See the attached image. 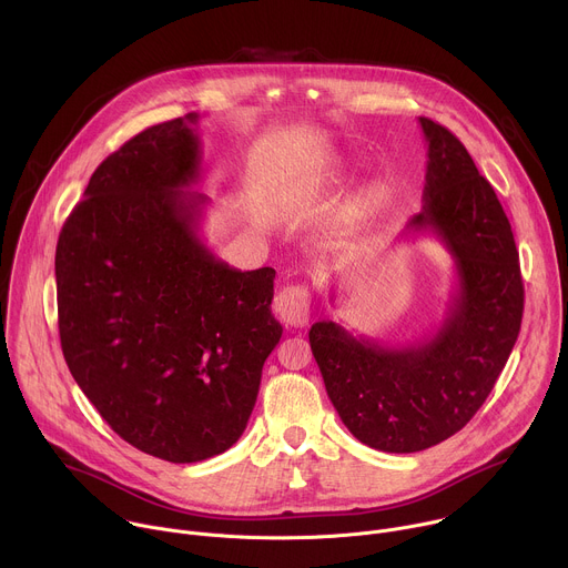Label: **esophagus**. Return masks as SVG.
<instances>
[{
    "label": "esophagus",
    "instance_id": "34e87169",
    "mask_svg": "<svg viewBox=\"0 0 568 568\" xmlns=\"http://www.w3.org/2000/svg\"><path fill=\"white\" fill-rule=\"evenodd\" d=\"M276 316L290 328H301L310 316V292L303 285H287L274 298Z\"/></svg>",
    "mask_w": 568,
    "mask_h": 568
}]
</instances>
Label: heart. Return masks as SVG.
<instances>
[{
	"label": "heart",
	"instance_id": "1",
	"mask_svg": "<svg viewBox=\"0 0 568 568\" xmlns=\"http://www.w3.org/2000/svg\"><path fill=\"white\" fill-rule=\"evenodd\" d=\"M388 200V186L382 182H373L371 186H366L353 202V213L359 217L373 215L377 213Z\"/></svg>",
	"mask_w": 568,
	"mask_h": 568
}]
</instances>
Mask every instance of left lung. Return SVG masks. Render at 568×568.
Listing matches in <instances>:
<instances>
[{"label": "left lung", "instance_id": "1", "mask_svg": "<svg viewBox=\"0 0 568 568\" xmlns=\"http://www.w3.org/2000/svg\"><path fill=\"white\" fill-rule=\"evenodd\" d=\"M425 204L407 231H434L456 265V294L429 339L386 348L316 321L312 355L328 397L364 445L412 454L460 432L495 388L524 314V281L504 206L465 145L420 116Z\"/></svg>", "mask_w": 568, "mask_h": 568}]
</instances>
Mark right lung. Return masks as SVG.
I'll list each match as a JSON object with an SVG mask.
<instances>
[{"mask_svg": "<svg viewBox=\"0 0 568 568\" xmlns=\"http://www.w3.org/2000/svg\"><path fill=\"white\" fill-rule=\"evenodd\" d=\"M197 114L152 125L94 171L55 247L64 362L101 418L169 463L226 452L281 342L272 267L240 272L197 235Z\"/></svg>", "mask_w": 568, "mask_h": 568, "instance_id": "1", "label": "right lung"}]
</instances>
